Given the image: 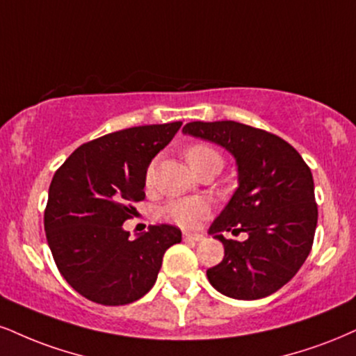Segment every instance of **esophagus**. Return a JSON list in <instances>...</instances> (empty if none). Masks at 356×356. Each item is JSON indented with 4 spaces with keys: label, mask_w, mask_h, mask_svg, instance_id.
Wrapping results in <instances>:
<instances>
[{
    "label": "esophagus",
    "mask_w": 356,
    "mask_h": 356,
    "mask_svg": "<svg viewBox=\"0 0 356 356\" xmlns=\"http://www.w3.org/2000/svg\"><path fill=\"white\" fill-rule=\"evenodd\" d=\"M202 234H191V232H184V241L186 242H202L204 241Z\"/></svg>",
    "instance_id": "1"
}]
</instances>
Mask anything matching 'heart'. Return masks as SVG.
Listing matches in <instances>:
<instances>
[{
	"mask_svg": "<svg viewBox=\"0 0 356 356\" xmlns=\"http://www.w3.org/2000/svg\"><path fill=\"white\" fill-rule=\"evenodd\" d=\"M216 154V151L207 145H192L187 151V161L189 164L192 161L199 159V157L211 156ZM152 169L149 170L147 181H151ZM161 216L165 220L172 222V224L182 227V229H197L202 222L211 216V205L207 204V200L200 199V197H186V199H175L172 202L164 205L161 211Z\"/></svg>",
	"mask_w": 356,
	"mask_h": 356,
	"instance_id": "b5f03b06",
	"label": "heart"
}]
</instances>
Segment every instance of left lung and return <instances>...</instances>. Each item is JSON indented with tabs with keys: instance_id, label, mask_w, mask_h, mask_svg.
<instances>
[{
	"instance_id": "left-lung-1",
	"label": "left lung",
	"mask_w": 356,
	"mask_h": 356,
	"mask_svg": "<svg viewBox=\"0 0 356 356\" xmlns=\"http://www.w3.org/2000/svg\"><path fill=\"white\" fill-rule=\"evenodd\" d=\"M184 134L209 140L234 156L238 187L209 234L224 243V259L209 268L217 292L237 300L268 297L292 280L312 250L318 211L310 169L289 143L235 121L184 126ZM245 232L227 241L222 232Z\"/></svg>"
}]
</instances>
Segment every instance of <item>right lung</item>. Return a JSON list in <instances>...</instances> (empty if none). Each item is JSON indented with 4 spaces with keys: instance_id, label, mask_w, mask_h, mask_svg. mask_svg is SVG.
Wrapping results in <instances>:
<instances>
[{
    "instance_id": "add662e5",
    "label": "right lung",
    "mask_w": 356,
    "mask_h": 356,
    "mask_svg": "<svg viewBox=\"0 0 356 356\" xmlns=\"http://www.w3.org/2000/svg\"><path fill=\"white\" fill-rule=\"evenodd\" d=\"M182 122L111 132L83 144L56 170L44 211L51 254L64 280L88 300L126 305L156 284L162 257L182 232L157 224L129 237L122 224L143 200L154 157Z\"/></svg>"
}]
</instances>
